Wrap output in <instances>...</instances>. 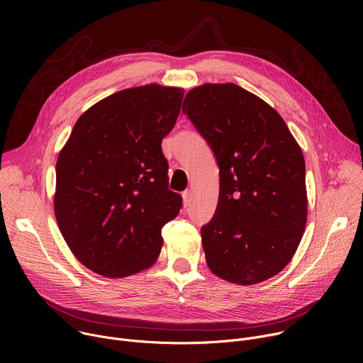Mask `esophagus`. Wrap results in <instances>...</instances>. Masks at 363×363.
Returning a JSON list of instances; mask_svg holds the SVG:
<instances>
[{"label":"esophagus","mask_w":363,"mask_h":363,"mask_svg":"<svg viewBox=\"0 0 363 363\" xmlns=\"http://www.w3.org/2000/svg\"><path fill=\"white\" fill-rule=\"evenodd\" d=\"M182 198H184V205H185V206L191 205V202H192V192H191V191H185V192L182 194Z\"/></svg>","instance_id":"34e87169"}]
</instances>
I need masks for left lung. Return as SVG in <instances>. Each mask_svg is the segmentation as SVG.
I'll return each mask as SVG.
<instances>
[{
  "label": "left lung",
  "instance_id": "left-lung-1",
  "mask_svg": "<svg viewBox=\"0 0 363 363\" xmlns=\"http://www.w3.org/2000/svg\"><path fill=\"white\" fill-rule=\"evenodd\" d=\"M182 112L220 167L217 210L201 228L206 266L238 286L272 279L290 263L306 228L301 147L269 103L234 83L191 89Z\"/></svg>",
  "mask_w": 363,
  "mask_h": 363
}]
</instances>
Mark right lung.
I'll return each mask as SVG.
<instances>
[{
    "mask_svg": "<svg viewBox=\"0 0 363 363\" xmlns=\"http://www.w3.org/2000/svg\"><path fill=\"white\" fill-rule=\"evenodd\" d=\"M184 89L150 83L94 103L76 122L56 164L55 216L89 270L122 279L149 269L162 227L181 210L168 189L162 139L178 119Z\"/></svg>",
    "mask_w": 363,
    "mask_h": 363,
    "instance_id": "obj_1",
    "label": "right lung"
}]
</instances>
